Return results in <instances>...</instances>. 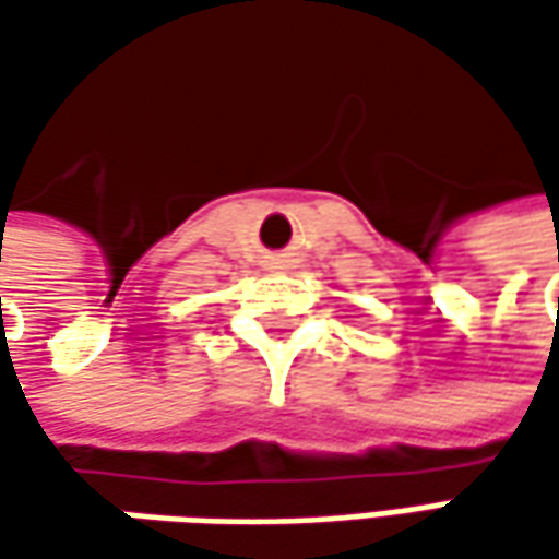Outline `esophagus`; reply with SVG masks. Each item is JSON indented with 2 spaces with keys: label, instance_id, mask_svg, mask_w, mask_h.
I'll use <instances>...</instances> for the list:
<instances>
[{
  "label": "esophagus",
  "instance_id": "1",
  "mask_svg": "<svg viewBox=\"0 0 559 559\" xmlns=\"http://www.w3.org/2000/svg\"><path fill=\"white\" fill-rule=\"evenodd\" d=\"M286 264H289V254H276V258H273V267H286Z\"/></svg>",
  "mask_w": 559,
  "mask_h": 559
}]
</instances>
